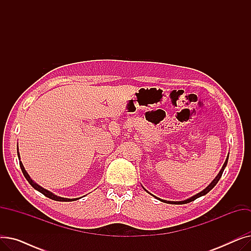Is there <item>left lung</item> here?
Masks as SVG:
<instances>
[{
    "mask_svg": "<svg viewBox=\"0 0 251 251\" xmlns=\"http://www.w3.org/2000/svg\"><path fill=\"white\" fill-rule=\"evenodd\" d=\"M228 159H229V154H228V156H227V159H226V161H225V163H224V165H223V167H222V169H221V171L219 172V174L216 176V178L210 182L208 185L202 190V191H201V192H199L197 194H195V195H193V196H191V197H189V199H187V200H185V201H165V200H161V199H159V197H156V196H154V195H152L151 193H150L146 188L144 187H142L144 190H146L147 192H149L151 195H152L154 199H156V200H159V201H163V202H166V203H171V204H184V203H188V202H190V201H195L196 199H199V197H201V196H203V195H205L207 192H209L210 190H212L216 185H217V183L219 182V180H220V178L222 177V174H223V172H224V170H225V168H226V166H227V163H228Z\"/></svg>",
    "mask_w": 251,
    "mask_h": 251,
    "instance_id": "left-lung-1",
    "label": "left lung"
}]
</instances>
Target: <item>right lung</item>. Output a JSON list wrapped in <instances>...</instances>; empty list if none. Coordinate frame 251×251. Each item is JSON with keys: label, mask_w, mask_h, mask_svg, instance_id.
Returning a JSON list of instances; mask_svg holds the SVG:
<instances>
[{"label": "right lung", "mask_w": 251, "mask_h": 251, "mask_svg": "<svg viewBox=\"0 0 251 251\" xmlns=\"http://www.w3.org/2000/svg\"><path fill=\"white\" fill-rule=\"evenodd\" d=\"M17 154H18V159H19V164H20V168H21V171H22V173H23V175H24V177L26 178V180L28 181V183L30 184V185L35 189V190H37V191H39L41 193H43L45 196H47V197H49V199H50V200H52V201H77V200H79L80 199V197H78V199H65V197H61V196H57L56 194H54L52 192H50V191H49V190H47V189H45V188H43L42 186H39L37 183H35L31 178H30V176L28 175V173L26 172V170H25V168H24V166H23V164H22V162L20 161V154H19V151H18V148H17Z\"/></svg>", "instance_id": "right-lung-1"}]
</instances>
